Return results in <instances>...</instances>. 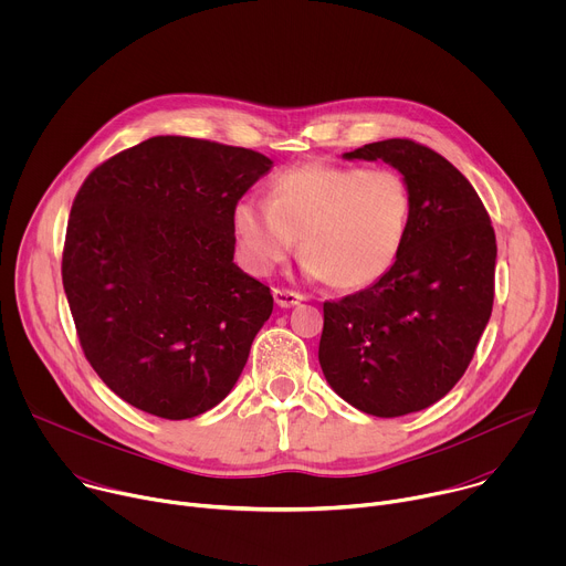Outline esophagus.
<instances>
[{
	"instance_id": "obj_1",
	"label": "esophagus",
	"mask_w": 566,
	"mask_h": 566,
	"mask_svg": "<svg viewBox=\"0 0 566 566\" xmlns=\"http://www.w3.org/2000/svg\"><path fill=\"white\" fill-rule=\"evenodd\" d=\"M273 297L282 308H291L304 300L297 291H291V289H273Z\"/></svg>"
}]
</instances>
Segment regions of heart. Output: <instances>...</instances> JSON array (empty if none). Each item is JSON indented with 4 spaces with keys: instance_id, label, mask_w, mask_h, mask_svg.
<instances>
[{
    "instance_id": "obj_1",
    "label": "heart",
    "mask_w": 566,
    "mask_h": 566,
    "mask_svg": "<svg viewBox=\"0 0 566 566\" xmlns=\"http://www.w3.org/2000/svg\"><path fill=\"white\" fill-rule=\"evenodd\" d=\"M412 223V192L394 170L306 164L277 175L269 199H241L232 226L244 266L269 275L302 237L304 269L338 289L380 282L398 262Z\"/></svg>"
}]
</instances>
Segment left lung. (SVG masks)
Here are the masks:
<instances>
[{
	"label": "left lung",
	"instance_id": "1",
	"mask_svg": "<svg viewBox=\"0 0 566 566\" xmlns=\"http://www.w3.org/2000/svg\"><path fill=\"white\" fill-rule=\"evenodd\" d=\"M345 158L394 166L412 192V223L380 282L322 306L317 358L349 406L391 419L430 408L468 369L493 311L495 230L470 181L417 140L387 138Z\"/></svg>",
	"mask_w": 566,
	"mask_h": 566
}]
</instances>
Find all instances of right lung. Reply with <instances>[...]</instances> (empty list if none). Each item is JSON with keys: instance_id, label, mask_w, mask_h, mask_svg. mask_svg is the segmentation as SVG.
<instances>
[{"instance_id": "obj_1", "label": "right lung", "mask_w": 566, "mask_h": 566, "mask_svg": "<svg viewBox=\"0 0 566 566\" xmlns=\"http://www.w3.org/2000/svg\"><path fill=\"white\" fill-rule=\"evenodd\" d=\"M271 168L247 147L154 136L80 186L62 284L80 347L129 406L181 421L234 387L273 295L232 262V212Z\"/></svg>"}]
</instances>
